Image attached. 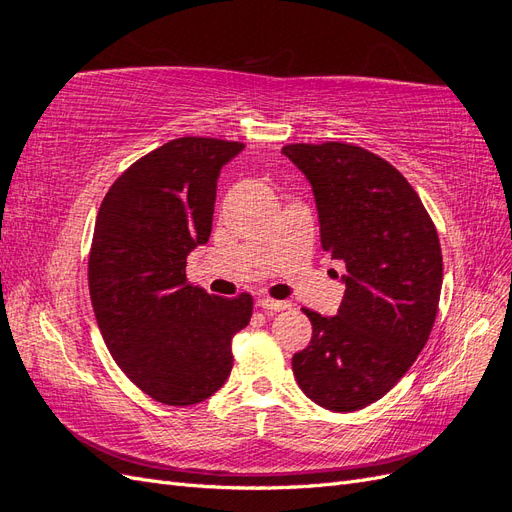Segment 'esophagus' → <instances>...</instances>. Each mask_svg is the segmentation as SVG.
I'll use <instances>...</instances> for the list:
<instances>
[{
    "label": "esophagus",
    "instance_id": "1",
    "mask_svg": "<svg viewBox=\"0 0 512 512\" xmlns=\"http://www.w3.org/2000/svg\"><path fill=\"white\" fill-rule=\"evenodd\" d=\"M258 307L265 309V312H282V309H288L290 303L288 301H277L271 297H262L258 299Z\"/></svg>",
    "mask_w": 512,
    "mask_h": 512
}]
</instances>
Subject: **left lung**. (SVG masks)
Returning a JSON list of instances; mask_svg holds the SVG:
<instances>
[{"instance_id":"8db88e82","label":"left lung","mask_w":512,"mask_h":512,"mask_svg":"<svg viewBox=\"0 0 512 512\" xmlns=\"http://www.w3.org/2000/svg\"><path fill=\"white\" fill-rule=\"evenodd\" d=\"M314 188L322 250L346 262L337 316L303 307L309 346L292 356L301 391L331 412L389 393L433 329L442 290L438 230L399 170L359 145L282 149Z\"/></svg>"}]
</instances>
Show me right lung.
I'll return each instance as SVG.
<instances>
[{
	"label": "right lung",
	"mask_w": 512,
	"mask_h": 512,
	"mask_svg": "<svg viewBox=\"0 0 512 512\" xmlns=\"http://www.w3.org/2000/svg\"><path fill=\"white\" fill-rule=\"evenodd\" d=\"M243 143L181 136L106 192L89 250V294L104 344L138 389L166 406L211 397L232 369L252 294L222 299L188 282L185 258L211 235L222 166Z\"/></svg>",
	"instance_id": "obj_1"
}]
</instances>
